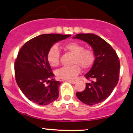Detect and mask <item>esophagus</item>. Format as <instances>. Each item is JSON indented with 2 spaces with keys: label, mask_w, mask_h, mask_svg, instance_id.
I'll list each match as a JSON object with an SVG mask.
<instances>
[{
  "label": "esophagus",
  "mask_w": 133,
  "mask_h": 133,
  "mask_svg": "<svg viewBox=\"0 0 133 133\" xmlns=\"http://www.w3.org/2000/svg\"><path fill=\"white\" fill-rule=\"evenodd\" d=\"M68 82H69V83H72V84H75V83H76V81H68Z\"/></svg>",
  "instance_id": "esophagus-1"
}]
</instances>
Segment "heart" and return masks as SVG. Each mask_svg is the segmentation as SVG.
I'll return each instance as SVG.
<instances>
[{"label":"heart","instance_id":"heart-1","mask_svg":"<svg viewBox=\"0 0 133 133\" xmlns=\"http://www.w3.org/2000/svg\"><path fill=\"white\" fill-rule=\"evenodd\" d=\"M63 48L73 55L70 67H64L57 71L58 78L64 80L75 79L80 72V68L88 69L91 68L95 61L94 52L90 49H84L82 44L76 42H70L63 45ZM59 49L57 46H53L47 54V60L51 67H57L60 62Z\"/></svg>","mask_w":133,"mask_h":133}]
</instances>
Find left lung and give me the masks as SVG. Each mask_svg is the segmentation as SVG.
I'll list each match as a JSON object with an SVG mask.
<instances>
[{"label":"left lung","mask_w":133,"mask_h":133,"mask_svg":"<svg viewBox=\"0 0 133 133\" xmlns=\"http://www.w3.org/2000/svg\"><path fill=\"white\" fill-rule=\"evenodd\" d=\"M74 39L90 44L95 54L90 70L85 75L91 82L86 83L83 91L76 92L78 99L87 105L104 101L111 94L119 79L120 61L114 48L103 39L93 34H78Z\"/></svg>","instance_id":"1"}]
</instances>
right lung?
<instances>
[{
  "mask_svg": "<svg viewBox=\"0 0 133 133\" xmlns=\"http://www.w3.org/2000/svg\"><path fill=\"white\" fill-rule=\"evenodd\" d=\"M70 36L60 34L40 35L25 43L18 51L15 62L16 83L33 103L47 105L58 97L61 82L54 78L47 54L54 43Z\"/></svg>",
  "mask_w": 133,
  "mask_h": 133,
  "instance_id": "1",
  "label": "right lung"
}]
</instances>
